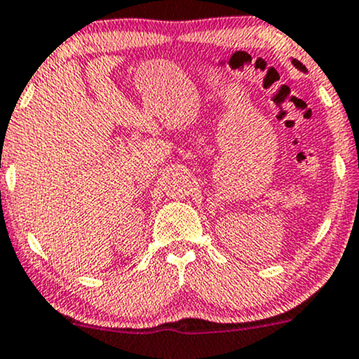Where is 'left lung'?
<instances>
[{
  "mask_svg": "<svg viewBox=\"0 0 359 359\" xmlns=\"http://www.w3.org/2000/svg\"><path fill=\"white\" fill-rule=\"evenodd\" d=\"M292 65H294V67L297 68V70H301V72H306V67L301 62H297V60H294L292 58Z\"/></svg>",
  "mask_w": 359,
  "mask_h": 359,
  "instance_id": "left-lung-1",
  "label": "left lung"
}]
</instances>
